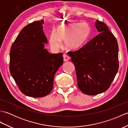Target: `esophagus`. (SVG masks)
Here are the masks:
<instances>
[{"label":"esophagus","mask_w":128,"mask_h":128,"mask_svg":"<svg viewBox=\"0 0 128 128\" xmlns=\"http://www.w3.org/2000/svg\"><path fill=\"white\" fill-rule=\"evenodd\" d=\"M69 59H70V57L69 56H68L66 54H63V59H64V61L65 62L69 61Z\"/></svg>","instance_id":"esophagus-1"}]
</instances>
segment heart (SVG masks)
I'll use <instances>...</instances> for the list:
<instances>
[{"label": "heart", "instance_id": "b5f03b06", "mask_svg": "<svg viewBox=\"0 0 128 128\" xmlns=\"http://www.w3.org/2000/svg\"><path fill=\"white\" fill-rule=\"evenodd\" d=\"M91 30L87 22H74L59 26L56 32L50 35L49 42L50 47L56 50L60 46V41L64 42L68 50L76 51L82 48L88 41Z\"/></svg>", "mask_w": 128, "mask_h": 128}]
</instances>
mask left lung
I'll return each mask as SVG.
<instances>
[{
	"label": "left lung",
	"mask_w": 128,
	"mask_h": 128,
	"mask_svg": "<svg viewBox=\"0 0 128 128\" xmlns=\"http://www.w3.org/2000/svg\"><path fill=\"white\" fill-rule=\"evenodd\" d=\"M94 26L100 34L80 50L68 53L75 67L78 88L88 95L107 90L119 68L116 37L102 21L97 20Z\"/></svg>",
	"instance_id": "left-lung-1"
}]
</instances>
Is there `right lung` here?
<instances>
[{
  "label": "right lung",
  "instance_id": "right-lung-1",
  "mask_svg": "<svg viewBox=\"0 0 128 128\" xmlns=\"http://www.w3.org/2000/svg\"><path fill=\"white\" fill-rule=\"evenodd\" d=\"M34 21L21 30L10 52V72L22 94L42 97L50 94L56 72L63 63L62 53L51 54L43 25Z\"/></svg>",
  "mask_w": 128,
  "mask_h": 128
}]
</instances>
